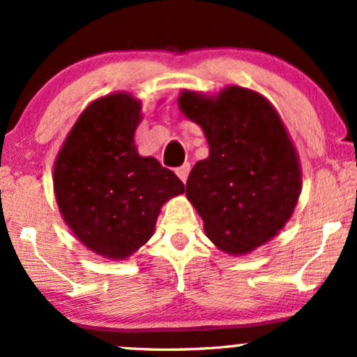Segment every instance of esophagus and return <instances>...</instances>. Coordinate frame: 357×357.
Listing matches in <instances>:
<instances>
[{
  "label": "esophagus",
  "mask_w": 357,
  "mask_h": 357,
  "mask_svg": "<svg viewBox=\"0 0 357 357\" xmlns=\"http://www.w3.org/2000/svg\"><path fill=\"white\" fill-rule=\"evenodd\" d=\"M190 165H183L181 167H178V169H176V174H178V178L181 179L183 183H186V179H188V174H190Z\"/></svg>",
  "instance_id": "obj_1"
}]
</instances>
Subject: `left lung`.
Masks as SVG:
<instances>
[{"label":"left lung","instance_id":"obj_1","mask_svg":"<svg viewBox=\"0 0 357 357\" xmlns=\"http://www.w3.org/2000/svg\"><path fill=\"white\" fill-rule=\"evenodd\" d=\"M178 105L210 146L188 178V199L216 248L247 255L272 240L296 210L302 191L296 146L275 107L255 90H183Z\"/></svg>","mask_w":357,"mask_h":357}]
</instances>
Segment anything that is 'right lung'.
<instances>
[{"instance_id":"1","label":"right lung","mask_w":357,"mask_h":357,"mask_svg":"<svg viewBox=\"0 0 357 357\" xmlns=\"http://www.w3.org/2000/svg\"><path fill=\"white\" fill-rule=\"evenodd\" d=\"M142 102L116 92L87 105L53 165L61 218L84 247L126 260L149 241L162 204L184 192L173 171L137 153Z\"/></svg>"}]
</instances>
